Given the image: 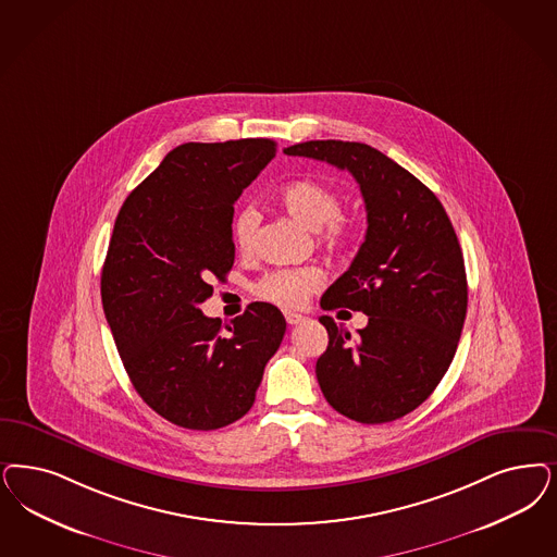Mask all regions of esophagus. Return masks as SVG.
Masks as SVG:
<instances>
[{
  "label": "esophagus",
  "mask_w": 557,
  "mask_h": 557,
  "mask_svg": "<svg viewBox=\"0 0 557 557\" xmlns=\"http://www.w3.org/2000/svg\"><path fill=\"white\" fill-rule=\"evenodd\" d=\"M286 321H288V325H300L302 321H307V317L305 314H300V312H286Z\"/></svg>",
  "instance_id": "obj_1"
}]
</instances>
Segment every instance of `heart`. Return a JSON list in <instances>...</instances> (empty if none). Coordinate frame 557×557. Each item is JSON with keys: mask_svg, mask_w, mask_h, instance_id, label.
I'll return each instance as SVG.
<instances>
[{"mask_svg": "<svg viewBox=\"0 0 557 557\" xmlns=\"http://www.w3.org/2000/svg\"><path fill=\"white\" fill-rule=\"evenodd\" d=\"M280 203L292 218L314 231L319 245L326 252H347L358 236V222L342 213V197L333 187L312 178L292 181L277 195ZM261 215L252 206L236 211L232 222V238L236 249L249 252L255 245ZM323 286V273L317 268L275 269L268 273L255 292L259 298L277 307L296 308Z\"/></svg>", "mask_w": 557, "mask_h": 557, "instance_id": "b5f03b06", "label": "heart"}]
</instances>
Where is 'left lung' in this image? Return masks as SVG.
I'll return each mask as SVG.
<instances>
[{
    "label": "left lung",
    "instance_id": "obj_1",
    "mask_svg": "<svg viewBox=\"0 0 557 557\" xmlns=\"http://www.w3.org/2000/svg\"><path fill=\"white\" fill-rule=\"evenodd\" d=\"M349 171L364 197L366 240L321 307L368 314L349 335L331 317L317 360L329 405L360 423L399 420L432 395L455 358L467 314V275L459 238L438 197L383 152L339 139L289 146Z\"/></svg>",
    "mask_w": 557,
    "mask_h": 557
}]
</instances>
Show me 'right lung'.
Listing matches in <instances>:
<instances>
[{
	"label": "right lung",
	"mask_w": 557,
	"mask_h": 557,
	"mask_svg": "<svg viewBox=\"0 0 557 557\" xmlns=\"http://www.w3.org/2000/svg\"><path fill=\"white\" fill-rule=\"evenodd\" d=\"M275 156L271 139L183 144L139 183L115 220L102 308L135 391L158 416L218 430L252 404L286 333L280 308L252 302L222 325L199 305L234 263V201Z\"/></svg>",
	"instance_id": "add662e5"
}]
</instances>
